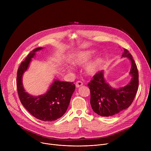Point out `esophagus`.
I'll return each mask as SVG.
<instances>
[{
    "label": "esophagus",
    "mask_w": 151,
    "mask_h": 151,
    "mask_svg": "<svg viewBox=\"0 0 151 151\" xmlns=\"http://www.w3.org/2000/svg\"><path fill=\"white\" fill-rule=\"evenodd\" d=\"M76 88H80V87L82 86L83 85V83L81 81H78L76 83Z\"/></svg>",
    "instance_id": "34e87169"
}]
</instances>
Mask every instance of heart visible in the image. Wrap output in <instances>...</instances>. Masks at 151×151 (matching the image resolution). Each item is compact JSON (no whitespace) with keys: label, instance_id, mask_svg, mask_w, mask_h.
I'll list each match as a JSON object with an SVG mask.
<instances>
[{"label":"heart","instance_id":"1","mask_svg":"<svg viewBox=\"0 0 151 151\" xmlns=\"http://www.w3.org/2000/svg\"><path fill=\"white\" fill-rule=\"evenodd\" d=\"M95 52L92 50H84L78 52L71 59V63L74 65H82L86 63L94 55ZM103 63L101 58H97L91 61L84 67L85 72L89 76L96 74Z\"/></svg>","mask_w":151,"mask_h":151}]
</instances>
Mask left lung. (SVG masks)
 <instances>
[{
  "label": "left lung",
  "instance_id": "8db88e82",
  "mask_svg": "<svg viewBox=\"0 0 151 151\" xmlns=\"http://www.w3.org/2000/svg\"><path fill=\"white\" fill-rule=\"evenodd\" d=\"M122 57L130 59L132 67L130 82L124 87L113 88L106 83L104 71L97 73L88 86L91 91V105L93 111L103 117L112 116L128 108L134 99L138 89V71L132 55L124 49Z\"/></svg>",
  "mask_w": 151,
  "mask_h": 151
}]
</instances>
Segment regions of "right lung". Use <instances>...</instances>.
<instances>
[{
    "mask_svg": "<svg viewBox=\"0 0 151 151\" xmlns=\"http://www.w3.org/2000/svg\"><path fill=\"white\" fill-rule=\"evenodd\" d=\"M40 47L32 51L21 62L17 72V89L22 105L35 118L43 121H52L58 119L65 114L70 99L75 90L73 83L55 80L46 93L37 97L27 93L24 89L22 78L27 70L30 62L35 55V52L41 50Z\"/></svg>",
    "mask_w": 151,
    "mask_h": 151,
    "instance_id": "1",
    "label": "right lung"
}]
</instances>
